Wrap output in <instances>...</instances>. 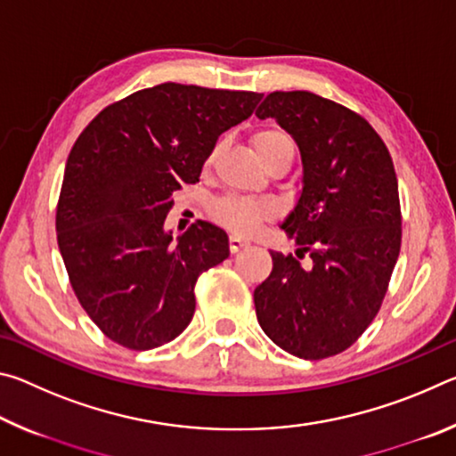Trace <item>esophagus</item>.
<instances>
[{
    "label": "esophagus",
    "mask_w": 456,
    "mask_h": 456,
    "mask_svg": "<svg viewBox=\"0 0 456 456\" xmlns=\"http://www.w3.org/2000/svg\"><path fill=\"white\" fill-rule=\"evenodd\" d=\"M247 245H249V241H245V239H241V237H237V235L229 237V249H231V253L241 251L243 247H247Z\"/></svg>",
    "instance_id": "1"
}]
</instances>
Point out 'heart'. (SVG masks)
<instances>
[{
	"instance_id": "1",
	"label": "heart",
	"mask_w": 456,
	"mask_h": 456,
	"mask_svg": "<svg viewBox=\"0 0 456 456\" xmlns=\"http://www.w3.org/2000/svg\"><path fill=\"white\" fill-rule=\"evenodd\" d=\"M251 146L265 167L277 159L293 160V157H296V142H293V138L288 133H283L280 128L257 130L251 136ZM217 151L219 146L215 149L213 157L217 154ZM273 213V205L267 203V200H256L237 195L223 197L213 205V217L237 235L256 233L261 223L272 219Z\"/></svg>"
}]
</instances>
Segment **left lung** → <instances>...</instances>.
I'll use <instances>...</instances> for the list:
<instances>
[{
    "instance_id": "8db88e82",
    "label": "left lung",
    "mask_w": 456,
    "mask_h": 456,
    "mask_svg": "<svg viewBox=\"0 0 456 456\" xmlns=\"http://www.w3.org/2000/svg\"><path fill=\"white\" fill-rule=\"evenodd\" d=\"M256 114L288 130L304 165L281 225L299 249L269 251L273 269L253 291L257 322L293 356H336L372 323L395 272L403 241L395 165L366 118L314 92H272Z\"/></svg>"
}]
</instances>
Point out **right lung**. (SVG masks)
Here are the masks:
<instances>
[{
	"instance_id": "obj_1",
	"label": "right lung",
	"mask_w": 456,
	"mask_h": 456,
	"mask_svg": "<svg viewBox=\"0 0 456 456\" xmlns=\"http://www.w3.org/2000/svg\"><path fill=\"white\" fill-rule=\"evenodd\" d=\"M261 96L165 82L106 106L74 142L58 247L80 305L112 342L152 350L191 323L195 283L229 257V237L197 221L173 241L171 195L199 181L219 134Z\"/></svg>"
}]
</instances>
